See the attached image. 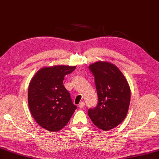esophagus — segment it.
Wrapping results in <instances>:
<instances>
[{"label": "esophagus", "instance_id": "obj_1", "mask_svg": "<svg viewBox=\"0 0 159 159\" xmlns=\"http://www.w3.org/2000/svg\"><path fill=\"white\" fill-rule=\"evenodd\" d=\"M84 101H81V102L80 103V104H79V108H84Z\"/></svg>", "mask_w": 159, "mask_h": 159}]
</instances>
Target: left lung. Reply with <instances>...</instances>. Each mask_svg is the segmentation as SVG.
<instances>
[{
  "label": "left lung",
  "mask_w": 159,
  "mask_h": 159,
  "mask_svg": "<svg viewBox=\"0 0 159 159\" xmlns=\"http://www.w3.org/2000/svg\"><path fill=\"white\" fill-rule=\"evenodd\" d=\"M94 77L98 103L88 110L93 123L102 130L118 126L125 118L130 101V89L118 67L98 61L89 66Z\"/></svg>",
  "instance_id": "obj_1"
}]
</instances>
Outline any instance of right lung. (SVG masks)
<instances>
[{
    "instance_id": "1",
    "label": "right lung",
    "mask_w": 159,
    "mask_h": 159,
    "mask_svg": "<svg viewBox=\"0 0 159 159\" xmlns=\"http://www.w3.org/2000/svg\"><path fill=\"white\" fill-rule=\"evenodd\" d=\"M76 66L43 67L31 80L28 103L36 123L43 128L58 132L66 125L77 106L63 85L64 77Z\"/></svg>"
}]
</instances>
